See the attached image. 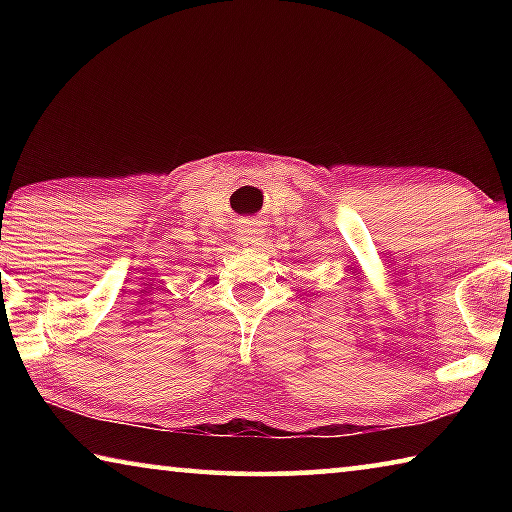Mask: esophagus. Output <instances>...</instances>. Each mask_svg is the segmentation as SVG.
<instances>
[{
    "mask_svg": "<svg viewBox=\"0 0 512 512\" xmlns=\"http://www.w3.org/2000/svg\"><path fill=\"white\" fill-rule=\"evenodd\" d=\"M235 235L241 246H257L259 241L264 239V230L259 228V223H255L253 219H244L237 223Z\"/></svg>",
    "mask_w": 512,
    "mask_h": 512,
    "instance_id": "1",
    "label": "esophagus"
}]
</instances>
